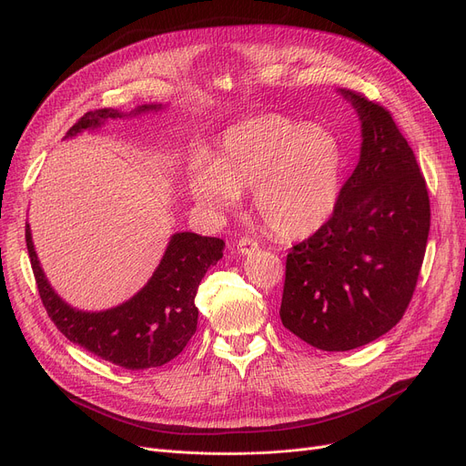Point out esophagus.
<instances>
[{
	"mask_svg": "<svg viewBox=\"0 0 466 466\" xmlns=\"http://www.w3.org/2000/svg\"><path fill=\"white\" fill-rule=\"evenodd\" d=\"M257 249H258V241H257V239H253V238H249V236L239 238V241H238V253L249 255V253H253V251H257Z\"/></svg>",
	"mask_w": 466,
	"mask_h": 466,
	"instance_id": "34e87169",
	"label": "esophagus"
}]
</instances>
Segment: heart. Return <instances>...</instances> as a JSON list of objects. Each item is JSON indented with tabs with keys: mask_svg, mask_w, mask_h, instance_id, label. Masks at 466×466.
<instances>
[{
	"mask_svg": "<svg viewBox=\"0 0 466 466\" xmlns=\"http://www.w3.org/2000/svg\"><path fill=\"white\" fill-rule=\"evenodd\" d=\"M344 151L338 137L281 115L232 127L215 160H196L194 198L217 211L253 190L262 225L279 238H304L332 215L341 188Z\"/></svg>",
	"mask_w": 466,
	"mask_h": 466,
	"instance_id": "heart-1",
	"label": "heart"
}]
</instances>
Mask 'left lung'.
Masks as SVG:
<instances>
[{
  "instance_id": "left-lung-1",
  "label": "left lung",
  "mask_w": 466,
  "mask_h": 466,
  "mask_svg": "<svg viewBox=\"0 0 466 466\" xmlns=\"http://www.w3.org/2000/svg\"><path fill=\"white\" fill-rule=\"evenodd\" d=\"M362 120L360 160L329 220L292 246L279 317L323 351H350L383 336L406 313L431 228L427 181L390 113L341 90Z\"/></svg>"
}]
</instances>
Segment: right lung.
Masks as SVG:
<instances>
[{"label": "right lung", "mask_w": 466, "mask_h": 466, "mask_svg": "<svg viewBox=\"0 0 466 466\" xmlns=\"http://www.w3.org/2000/svg\"><path fill=\"white\" fill-rule=\"evenodd\" d=\"M160 109L141 106L137 113ZM113 107L85 113L66 137L100 127L106 118H120ZM26 246L41 302L56 329L73 344L127 370H145L176 359L196 332V290L208 268L223 257L225 241L181 232L171 236L157 272L134 299L107 311L88 313L69 308L48 285L26 225Z\"/></svg>", "instance_id": "right-lung-1"}]
</instances>
